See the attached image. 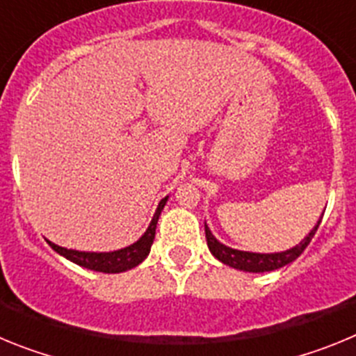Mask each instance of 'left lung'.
Instances as JSON below:
<instances>
[{
	"mask_svg": "<svg viewBox=\"0 0 356 356\" xmlns=\"http://www.w3.org/2000/svg\"><path fill=\"white\" fill-rule=\"evenodd\" d=\"M321 219H323V216H321ZM321 219L317 221V225L310 229V234H308L300 244H296V246L291 248V250L278 251V253H253V251L234 250V248L226 246V244L217 241L205 222L207 244H209L210 253H212L219 262L226 264V266L229 267H234V269H238V271H246V273L276 271V269H280V267H284L287 266V264L294 262V260L303 253L305 248L310 244L312 237L316 235L317 228H319L321 225Z\"/></svg>",
	"mask_w": 356,
	"mask_h": 356,
	"instance_id": "obj_1",
	"label": "left lung"
}]
</instances>
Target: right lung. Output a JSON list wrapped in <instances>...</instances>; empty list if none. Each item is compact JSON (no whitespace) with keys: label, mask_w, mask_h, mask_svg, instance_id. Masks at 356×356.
I'll list each match as a JSON object with an SVG mask.
<instances>
[{"label":"right lung","mask_w":356,"mask_h":356,"mask_svg":"<svg viewBox=\"0 0 356 356\" xmlns=\"http://www.w3.org/2000/svg\"><path fill=\"white\" fill-rule=\"evenodd\" d=\"M169 196H165L163 200H160L159 207H156L155 213H153V219H151L149 226L143 234V237L137 242L130 244L127 248H121V250L115 251H78V250H67V248H62L55 242L48 241L49 246L56 251L58 254H62L64 259L71 260L76 266L85 267V269H90V271L97 273H108V275H115V273H124L128 269H134V267L139 266L151 251V244H153V238H155V229L156 222H159V217L162 213L163 207L168 203Z\"/></svg>","instance_id":"obj_1"}]
</instances>
